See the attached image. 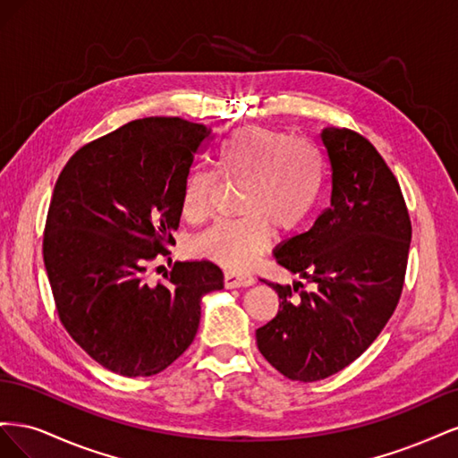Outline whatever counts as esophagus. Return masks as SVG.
<instances>
[{"label": "esophagus", "instance_id": "obj_1", "mask_svg": "<svg viewBox=\"0 0 458 458\" xmlns=\"http://www.w3.org/2000/svg\"><path fill=\"white\" fill-rule=\"evenodd\" d=\"M224 284H225V288H246V286H252L254 284V279H252V276H248V275L225 273Z\"/></svg>", "mask_w": 458, "mask_h": 458}]
</instances>
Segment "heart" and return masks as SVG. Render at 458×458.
I'll return each instance as SVG.
<instances>
[{
	"label": "heart",
	"instance_id": "heart-1",
	"mask_svg": "<svg viewBox=\"0 0 458 458\" xmlns=\"http://www.w3.org/2000/svg\"><path fill=\"white\" fill-rule=\"evenodd\" d=\"M217 168L229 183H244L237 221H224L192 241V252L227 271H244L269 250L273 229L294 233L310 217L321 195L323 164L308 141H290L279 130L244 126L217 148ZM216 177L192 172L183 191V214L191 221L212 212Z\"/></svg>",
	"mask_w": 458,
	"mask_h": 458
}]
</instances>
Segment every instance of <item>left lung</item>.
I'll use <instances>...</instances> for the list:
<instances>
[{
    "mask_svg": "<svg viewBox=\"0 0 458 458\" xmlns=\"http://www.w3.org/2000/svg\"><path fill=\"white\" fill-rule=\"evenodd\" d=\"M321 141L330 162V206L310 231L273 252L313 290L263 281L281 303L256 330L261 355L300 382L332 377L377 340L403 290L412 233L401 187L374 145L348 128H325Z\"/></svg>",
    "mask_w": 458,
    "mask_h": 458,
    "instance_id": "obj_1",
    "label": "left lung"
}]
</instances>
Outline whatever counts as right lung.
<instances>
[{"instance_id":"add662e5","label":"right lung","mask_w":458,"mask_h":458,"mask_svg":"<svg viewBox=\"0 0 458 458\" xmlns=\"http://www.w3.org/2000/svg\"><path fill=\"white\" fill-rule=\"evenodd\" d=\"M212 140L204 123L133 120L66 162L47 212L44 261L68 335L122 377H152L195 340L204 294L224 288L212 261H177L164 283L147 267L168 256L197 155Z\"/></svg>"}]
</instances>
